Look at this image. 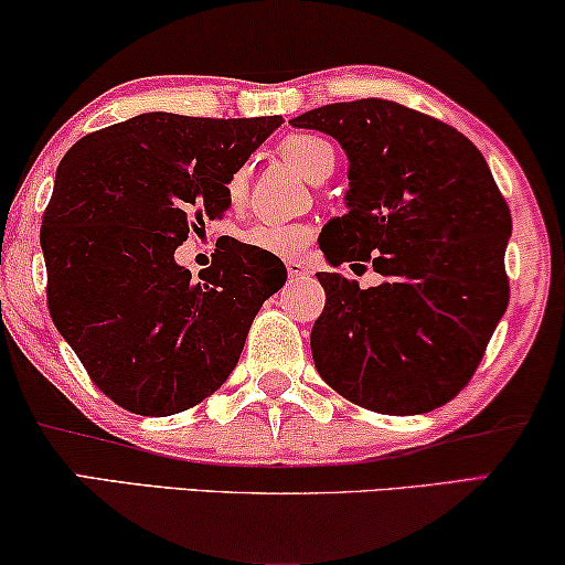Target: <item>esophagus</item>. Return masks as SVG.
Here are the masks:
<instances>
[{
    "label": "esophagus",
    "instance_id": "obj_1",
    "mask_svg": "<svg viewBox=\"0 0 565 565\" xmlns=\"http://www.w3.org/2000/svg\"><path fill=\"white\" fill-rule=\"evenodd\" d=\"M285 267H288V275L292 277V280H298V277L308 275V269H306L303 262H296V259H290V262H285Z\"/></svg>",
    "mask_w": 565,
    "mask_h": 565
}]
</instances>
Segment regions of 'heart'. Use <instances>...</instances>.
<instances>
[{"label": "heart", "instance_id": "b5f03b06", "mask_svg": "<svg viewBox=\"0 0 565 565\" xmlns=\"http://www.w3.org/2000/svg\"><path fill=\"white\" fill-rule=\"evenodd\" d=\"M280 153L311 182L327 180L334 169V146L327 138L316 134H290L282 138ZM223 195L231 207L244 205L249 195V169L236 167L223 182ZM316 231L311 223H282V221H259L242 231V242L252 249L273 254V257H300L311 246Z\"/></svg>", "mask_w": 565, "mask_h": 565}]
</instances>
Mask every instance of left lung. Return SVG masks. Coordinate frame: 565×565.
Here are the masks:
<instances>
[{
    "label": "left lung",
    "mask_w": 565,
    "mask_h": 565,
    "mask_svg": "<svg viewBox=\"0 0 565 565\" xmlns=\"http://www.w3.org/2000/svg\"><path fill=\"white\" fill-rule=\"evenodd\" d=\"M350 157V213L331 221V265L373 262L377 288L319 273V375L352 404L408 416L466 388L509 306L512 213L460 130L391 99L316 107L290 120Z\"/></svg>",
    "instance_id": "obj_1"
}]
</instances>
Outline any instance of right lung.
<instances>
[{
  "mask_svg": "<svg viewBox=\"0 0 565 565\" xmlns=\"http://www.w3.org/2000/svg\"><path fill=\"white\" fill-rule=\"evenodd\" d=\"M146 113L76 141L43 211L51 319L89 381L126 412L172 416L218 391L285 265L223 236L200 277L174 262L221 218L223 182L280 126Z\"/></svg>",
  "mask_w": 565,
  "mask_h": 565,
  "instance_id": "add662e5",
  "label": "right lung"
}]
</instances>
